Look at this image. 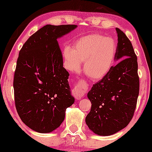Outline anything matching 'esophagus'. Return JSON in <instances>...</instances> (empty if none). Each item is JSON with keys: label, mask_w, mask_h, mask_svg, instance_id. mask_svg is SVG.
<instances>
[{"label": "esophagus", "mask_w": 152, "mask_h": 152, "mask_svg": "<svg viewBox=\"0 0 152 152\" xmlns=\"http://www.w3.org/2000/svg\"><path fill=\"white\" fill-rule=\"evenodd\" d=\"M73 95L76 97V99H81L82 97H83L85 96V93H86V91H85L84 88H83V85L81 84V83H78L76 86H74V88H73L72 90Z\"/></svg>", "instance_id": "34e87169"}]
</instances>
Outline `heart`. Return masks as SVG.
<instances>
[{
    "mask_svg": "<svg viewBox=\"0 0 152 152\" xmlns=\"http://www.w3.org/2000/svg\"><path fill=\"white\" fill-rule=\"evenodd\" d=\"M116 45L111 38L99 34L87 35L76 41L73 48L66 46L63 51L64 64L70 71H76L83 62V70L94 81L103 78L114 64Z\"/></svg>",
    "mask_w": 152,
    "mask_h": 152,
    "instance_id": "1",
    "label": "heart"
}]
</instances>
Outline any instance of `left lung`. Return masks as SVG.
I'll list each match as a JSON object with an SVG mask.
<instances>
[{
  "label": "left lung",
  "mask_w": 152,
  "mask_h": 152,
  "mask_svg": "<svg viewBox=\"0 0 152 152\" xmlns=\"http://www.w3.org/2000/svg\"><path fill=\"white\" fill-rule=\"evenodd\" d=\"M116 31L118 43L114 60L119 62L87 94L92 104L86 124L99 136L112 135L129 124L139 92L137 57L124 33L118 28Z\"/></svg>",
  "instance_id": "1"
}]
</instances>
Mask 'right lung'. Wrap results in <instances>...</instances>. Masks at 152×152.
I'll list each match as a JSON object with an SVG mask.
<instances>
[{
    "instance_id": "right-lung-1",
    "label": "right lung",
    "mask_w": 152,
    "mask_h": 152,
    "mask_svg": "<svg viewBox=\"0 0 152 152\" xmlns=\"http://www.w3.org/2000/svg\"><path fill=\"white\" fill-rule=\"evenodd\" d=\"M76 27L43 26L19 52L13 79L15 108L22 121L35 132L49 133L58 128L66 109L74 103L57 39Z\"/></svg>"
}]
</instances>
